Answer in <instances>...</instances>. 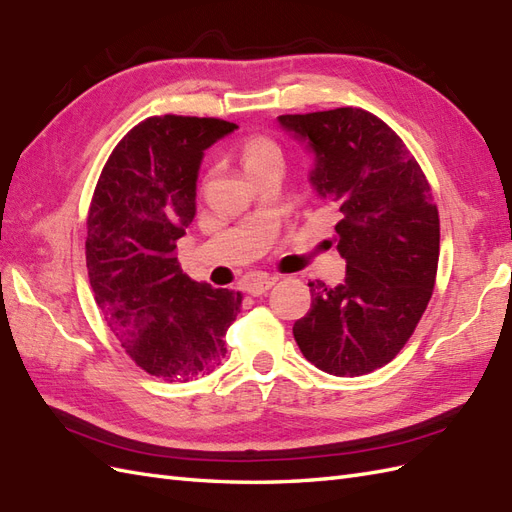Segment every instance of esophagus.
Segmentation results:
<instances>
[{
    "mask_svg": "<svg viewBox=\"0 0 512 512\" xmlns=\"http://www.w3.org/2000/svg\"><path fill=\"white\" fill-rule=\"evenodd\" d=\"M276 282H278L276 276H258L254 282H249L247 291L252 293V295H263V293H267Z\"/></svg>",
    "mask_w": 512,
    "mask_h": 512,
    "instance_id": "obj_1",
    "label": "esophagus"
}]
</instances>
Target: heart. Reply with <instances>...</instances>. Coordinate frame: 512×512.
<instances>
[{"instance_id":"obj_1","label":"heart","mask_w":512,"mask_h":512,"mask_svg":"<svg viewBox=\"0 0 512 512\" xmlns=\"http://www.w3.org/2000/svg\"><path fill=\"white\" fill-rule=\"evenodd\" d=\"M241 160H243L245 171L254 173L267 165L282 162V149L276 141L269 139V136L256 134V136H249V139L243 143Z\"/></svg>"}]
</instances>
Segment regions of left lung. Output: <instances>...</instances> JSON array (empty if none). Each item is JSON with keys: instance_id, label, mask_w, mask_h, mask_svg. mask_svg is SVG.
Wrapping results in <instances>:
<instances>
[{"instance_id": "left-lung-1", "label": "left lung", "mask_w": 512, "mask_h": 512, "mask_svg": "<svg viewBox=\"0 0 512 512\" xmlns=\"http://www.w3.org/2000/svg\"><path fill=\"white\" fill-rule=\"evenodd\" d=\"M315 154L310 184L339 206V286L308 282L310 310L295 321L299 350L317 369L354 378L400 354L426 310L439 267V210L404 141L363 108L280 115Z\"/></svg>"}]
</instances>
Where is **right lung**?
Wrapping results in <instances>:
<instances>
[{
  "label": "right lung",
  "instance_id": "add662e5",
  "mask_svg": "<svg viewBox=\"0 0 512 512\" xmlns=\"http://www.w3.org/2000/svg\"><path fill=\"white\" fill-rule=\"evenodd\" d=\"M236 123L149 117L112 149L86 219V269L108 328L149 376L189 382L226 356L243 295L193 282L178 241L195 217L199 165Z\"/></svg>",
  "mask_w": 512,
  "mask_h": 512
}]
</instances>
